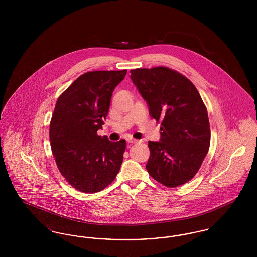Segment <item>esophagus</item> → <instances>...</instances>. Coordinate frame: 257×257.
<instances>
[{
    "mask_svg": "<svg viewBox=\"0 0 257 257\" xmlns=\"http://www.w3.org/2000/svg\"><path fill=\"white\" fill-rule=\"evenodd\" d=\"M127 142L130 143V144H137L139 141L136 140V139H133V138H129V139H127Z\"/></svg>",
    "mask_w": 257,
    "mask_h": 257,
    "instance_id": "esophagus-1",
    "label": "esophagus"
}]
</instances>
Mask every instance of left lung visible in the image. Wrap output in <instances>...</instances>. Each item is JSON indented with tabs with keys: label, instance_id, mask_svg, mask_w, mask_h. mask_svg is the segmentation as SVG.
Returning a JSON list of instances; mask_svg holds the SVG:
<instances>
[{
	"label": "left lung",
	"instance_id": "left-lung-1",
	"mask_svg": "<svg viewBox=\"0 0 257 257\" xmlns=\"http://www.w3.org/2000/svg\"><path fill=\"white\" fill-rule=\"evenodd\" d=\"M130 73L150 115L162 120L159 142H148L147 171L170 188L187 183L199 170L210 146L202 99L190 80L168 67L138 68Z\"/></svg>",
	"mask_w": 257,
	"mask_h": 257
}]
</instances>
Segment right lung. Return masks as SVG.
Wrapping results in <instances>:
<instances>
[{
	"label": "right lung",
	"mask_w": 257,
	"mask_h": 257,
	"mask_svg": "<svg viewBox=\"0 0 257 257\" xmlns=\"http://www.w3.org/2000/svg\"><path fill=\"white\" fill-rule=\"evenodd\" d=\"M127 70L92 71L75 80L56 103L50 123L53 156L65 180L88 194L110 185L120 170L126 142L98 136L112 91Z\"/></svg>",
	"instance_id": "right-lung-1"
}]
</instances>
